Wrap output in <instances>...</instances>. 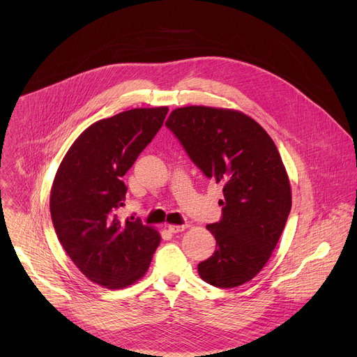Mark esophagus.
Instances as JSON below:
<instances>
[{"label":"esophagus","mask_w":357,"mask_h":357,"mask_svg":"<svg viewBox=\"0 0 357 357\" xmlns=\"http://www.w3.org/2000/svg\"><path fill=\"white\" fill-rule=\"evenodd\" d=\"M185 229H188L186 225H182V226H179V225H168V230L171 233H179V231H183Z\"/></svg>","instance_id":"1"}]
</instances>
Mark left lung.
Listing matches in <instances>:
<instances>
[{"mask_svg":"<svg viewBox=\"0 0 357 357\" xmlns=\"http://www.w3.org/2000/svg\"><path fill=\"white\" fill-rule=\"evenodd\" d=\"M165 126L202 172L223 185L222 220L206 226L216 250L199 263L200 278L218 288L248 282L270 260L291 211L289 178L274 141L233 109L179 107Z\"/></svg>","mask_w":357,"mask_h":357,"instance_id":"1","label":"left lung"}]
</instances>
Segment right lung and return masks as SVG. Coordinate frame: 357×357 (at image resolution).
I'll use <instances>...</instances> for the list:
<instances>
[{"mask_svg":"<svg viewBox=\"0 0 357 357\" xmlns=\"http://www.w3.org/2000/svg\"><path fill=\"white\" fill-rule=\"evenodd\" d=\"M167 106L131 109L87 127L70 145L50 189L58 238L80 273L109 289L139 281L161 234L139 220L119 219L121 181L162 127Z\"/></svg>","mask_w":357,"mask_h":357,"instance_id":"right-lung-1","label":"right lung"}]
</instances>
